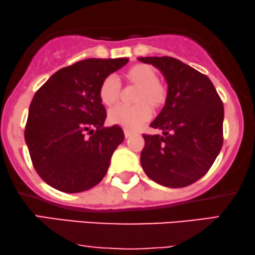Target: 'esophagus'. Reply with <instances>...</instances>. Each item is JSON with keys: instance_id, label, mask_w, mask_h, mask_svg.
Segmentation results:
<instances>
[{"instance_id": "34e87169", "label": "esophagus", "mask_w": 255, "mask_h": 255, "mask_svg": "<svg viewBox=\"0 0 255 255\" xmlns=\"http://www.w3.org/2000/svg\"><path fill=\"white\" fill-rule=\"evenodd\" d=\"M132 134H133V131L128 130V128H125V130H124V135H125V138H128V137H130V135H132Z\"/></svg>"}]
</instances>
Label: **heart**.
<instances>
[{"mask_svg":"<svg viewBox=\"0 0 255 255\" xmlns=\"http://www.w3.org/2000/svg\"><path fill=\"white\" fill-rule=\"evenodd\" d=\"M128 84L138 87L133 107L118 105L112 108L108 114L109 122L115 125L137 128L151 118V109L159 110L167 101V88L159 82L158 71L152 65L138 63L124 72ZM122 87L115 76H107L101 82L98 96L101 102L107 107L117 103L121 97Z\"/></svg>","mask_w":255,"mask_h":255,"instance_id":"1","label":"heart"}]
</instances>
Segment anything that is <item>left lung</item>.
<instances>
[{"label": "left lung", "instance_id": "obj_1", "mask_svg": "<svg viewBox=\"0 0 255 255\" xmlns=\"http://www.w3.org/2000/svg\"><path fill=\"white\" fill-rule=\"evenodd\" d=\"M138 59L159 69L168 85L165 107L150 125L164 134H143L141 167L163 186H188L207 173L223 146V101L206 75L179 59Z\"/></svg>", "mask_w": 255, "mask_h": 255}]
</instances>
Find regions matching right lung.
I'll use <instances>...</instances> for the list:
<instances>
[{"instance_id":"add662e5","label":"right lung","mask_w":255,"mask_h":255,"mask_svg":"<svg viewBox=\"0 0 255 255\" xmlns=\"http://www.w3.org/2000/svg\"><path fill=\"white\" fill-rule=\"evenodd\" d=\"M128 58H88L55 72L36 91L24 138L34 168L48 185L65 193L83 192L103 179L122 141L121 127L104 128L107 111L101 82Z\"/></svg>"}]
</instances>
